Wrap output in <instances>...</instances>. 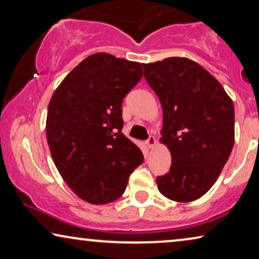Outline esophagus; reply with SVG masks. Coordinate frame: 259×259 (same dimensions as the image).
<instances>
[{"label":"esophagus","mask_w":259,"mask_h":259,"mask_svg":"<svg viewBox=\"0 0 259 259\" xmlns=\"http://www.w3.org/2000/svg\"><path fill=\"white\" fill-rule=\"evenodd\" d=\"M146 145L148 148H152L155 145V138L153 136H150L148 137V139L146 140Z\"/></svg>","instance_id":"esophagus-1"}]
</instances>
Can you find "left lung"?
<instances>
[{
  "mask_svg": "<svg viewBox=\"0 0 259 259\" xmlns=\"http://www.w3.org/2000/svg\"><path fill=\"white\" fill-rule=\"evenodd\" d=\"M144 75L162 107L161 143L171 152L169 171L157 177L168 199L204 196L221 175L235 143V107L206 69L185 58L145 63Z\"/></svg>",
  "mask_w": 259,
  "mask_h": 259,
  "instance_id": "left-lung-1",
  "label": "left lung"
}]
</instances>
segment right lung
Instances as JSON below:
<instances>
[{
    "label": "right lung",
    "instance_id": "add662e5",
    "mask_svg": "<svg viewBox=\"0 0 259 259\" xmlns=\"http://www.w3.org/2000/svg\"><path fill=\"white\" fill-rule=\"evenodd\" d=\"M141 77L139 62L97 53L53 94L46 125L49 150L63 180L84 201L116 200L143 164L140 148L121 132L123 98Z\"/></svg>",
    "mask_w": 259,
    "mask_h": 259
}]
</instances>
